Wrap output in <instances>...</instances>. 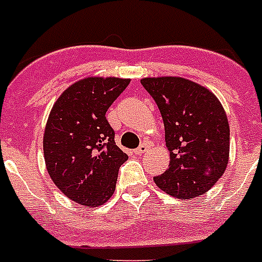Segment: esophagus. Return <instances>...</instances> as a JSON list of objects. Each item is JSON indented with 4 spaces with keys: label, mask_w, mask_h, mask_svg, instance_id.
I'll list each match as a JSON object with an SVG mask.
<instances>
[{
    "label": "esophagus",
    "mask_w": 262,
    "mask_h": 262,
    "mask_svg": "<svg viewBox=\"0 0 262 262\" xmlns=\"http://www.w3.org/2000/svg\"><path fill=\"white\" fill-rule=\"evenodd\" d=\"M146 150H148V145H146V144H141V145L138 146L137 149L135 150V153L136 155H140V156H141V155H144Z\"/></svg>",
    "instance_id": "34e87169"
}]
</instances>
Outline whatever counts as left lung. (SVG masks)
<instances>
[{
  "instance_id": "left-lung-1",
  "label": "left lung",
  "mask_w": 262,
  "mask_h": 262,
  "mask_svg": "<svg viewBox=\"0 0 262 262\" xmlns=\"http://www.w3.org/2000/svg\"><path fill=\"white\" fill-rule=\"evenodd\" d=\"M141 84L160 110L171 157L167 171L153 180L179 199L203 195L229 161L230 127L221 102L206 87L178 76L144 78Z\"/></svg>"
}]
</instances>
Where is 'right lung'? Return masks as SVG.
Segmentation results:
<instances>
[{
    "label": "right lung",
    "mask_w": 262,
    "mask_h": 262,
    "mask_svg": "<svg viewBox=\"0 0 262 262\" xmlns=\"http://www.w3.org/2000/svg\"><path fill=\"white\" fill-rule=\"evenodd\" d=\"M130 80L86 78L57 98L44 132V160L66 196L87 207L107 202L127 155L116 145L106 112Z\"/></svg>",
    "instance_id": "obj_1"
}]
</instances>
